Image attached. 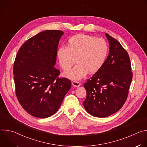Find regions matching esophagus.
<instances>
[{"instance_id": "esophagus-1", "label": "esophagus", "mask_w": 147, "mask_h": 147, "mask_svg": "<svg viewBox=\"0 0 147 147\" xmlns=\"http://www.w3.org/2000/svg\"><path fill=\"white\" fill-rule=\"evenodd\" d=\"M72 84L73 86L76 87H78L81 86V84L79 82V81H74L73 82H72Z\"/></svg>"}]
</instances>
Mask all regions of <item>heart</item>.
<instances>
[{"label": "heart", "mask_w": 147, "mask_h": 147, "mask_svg": "<svg viewBox=\"0 0 147 147\" xmlns=\"http://www.w3.org/2000/svg\"><path fill=\"white\" fill-rule=\"evenodd\" d=\"M108 47L106 41L95 36L78 34L71 36L67 46L61 47L57 56L61 67L70 69L77 61V65L65 72V75L72 80H79L88 73H96L103 65L107 58Z\"/></svg>", "instance_id": "obj_1"}]
</instances>
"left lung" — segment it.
<instances>
[{
	"label": "left lung",
	"instance_id": "8db88e82",
	"mask_svg": "<svg viewBox=\"0 0 147 147\" xmlns=\"http://www.w3.org/2000/svg\"><path fill=\"white\" fill-rule=\"evenodd\" d=\"M105 35L110 45L109 55L84 85L87 91L84 107L98 117L109 116L121 109L127 100L133 78L128 53L118 40Z\"/></svg>",
	"mask_w": 147,
	"mask_h": 147
}]
</instances>
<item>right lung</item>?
<instances>
[{"mask_svg": "<svg viewBox=\"0 0 147 147\" xmlns=\"http://www.w3.org/2000/svg\"><path fill=\"white\" fill-rule=\"evenodd\" d=\"M63 32L46 30L26 41L16 55L13 74L17 99L31 115L46 118L54 115L71 88L70 80L59 78L54 66Z\"/></svg>", "mask_w": 147, "mask_h": 147, "instance_id": "obj_1", "label": "right lung"}]
</instances>
